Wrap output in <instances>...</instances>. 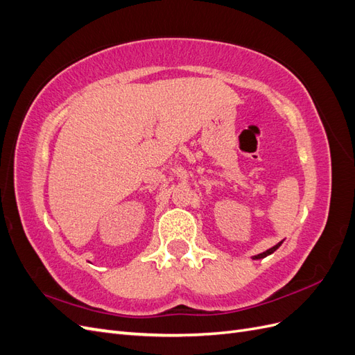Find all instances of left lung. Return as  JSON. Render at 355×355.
<instances>
[{
	"label": "left lung",
	"mask_w": 355,
	"mask_h": 355,
	"mask_svg": "<svg viewBox=\"0 0 355 355\" xmlns=\"http://www.w3.org/2000/svg\"><path fill=\"white\" fill-rule=\"evenodd\" d=\"M282 245V243H278V244H275L274 247H271V249H268L266 252H263V253H259V254H256V256H253V259H262V257H266L268 254H271V253H274L278 247Z\"/></svg>",
	"instance_id": "left-lung-1"
}]
</instances>
